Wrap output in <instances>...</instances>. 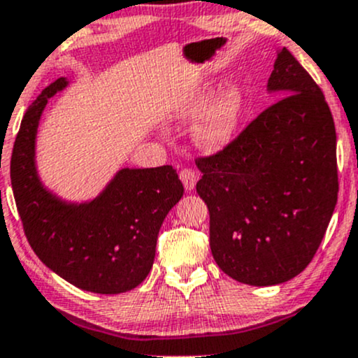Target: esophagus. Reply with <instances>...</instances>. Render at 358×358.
I'll use <instances>...</instances> for the list:
<instances>
[{"mask_svg": "<svg viewBox=\"0 0 358 358\" xmlns=\"http://www.w3.org/2000/svg\"><path fill=\"white\" fill-rule=\"evenodd\" d=\"M180 180H182L185 190H194L195 183H197L199 180V175L197 171L192 170V168H183V170L180 171Z\"/></svg>", "mask_w": 358, "mask_h": 358, "instance_id": "34e87169", "label": "esophagus"}]
</instances>
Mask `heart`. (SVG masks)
Here are the masks:
<instances>
[{"label": "heart", "instance_id": "b5f03b06", "mask_svg": "<svg viewBox=\"0 0 358 358\" xmlns=\"http://www.w3.org/2000/svg\"><path fill=\"white\" fill-rule=\"evenodd\" d=\"M209 100L210 92L202 90V92L185 98L176 108V113L182 119H192L209 103ZM245 110L246 96L238 85H227L226 88H222L209 105V108L200 117L197 127H195V139H197L199 146L207 151H217L226 146L236 134Z\"/></svg>", "mask_w": 358, "mask_h": 358}]
</instances>
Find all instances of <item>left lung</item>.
Listing matches in <instances>:
<instances>
[{"mask_svg": "<svg viewBox=\"0 0 358 358\" xmlns=\"http://www.w3.org/2000/svg\"><path fill=\"white\" fill-rule=\"evenodd\" d=\"M268 90L285 96L221 151L195 159L212 257L231 278L258 287L287 282L311 263L338 199L331 110L285 47Z\"/></svg>", "mask_w": 358, "mask_h": 358, "instance_id": "obj_1", "label": "left lung"}]
</instances>
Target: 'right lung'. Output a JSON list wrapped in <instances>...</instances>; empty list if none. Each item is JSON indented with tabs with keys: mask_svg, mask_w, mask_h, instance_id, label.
Returning <instances> with one entry per match:
<instances>
[{
	"mask_svg": "<svg viewBox=\"0 0 358 358\" xmlns=\"http://www.w3.org/2000/svg\"><path fill=\"white\" fill-rule=\"evenodd\" d=\"M66 86L49 85L27 108L11 152V187L30 246L42 263L76 287L120 294L137 287L155 262L156 239L183 185L170 164L122 170L90 203H66L35 171V134L47 100Z\"/></svg>",
	"mask_w": 358,
	"mask_h": 358,
	"instance_id": "obj_1",
	"label": "right lung"
}]
</instances>
